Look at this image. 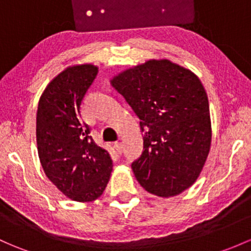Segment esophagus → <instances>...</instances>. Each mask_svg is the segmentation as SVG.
I'll use <instances>...</instances> for the list:
<instances>
[{
	"label": "esophagus",
	"mask_w": 251,
	"mask_h": 251,
	"mask_svg": "<svg viewBox=\"0 0 251 251\" xmlns=\"http://www.w3.org/2000/svg\"><path fill=\"white\" fill-rule=\"evenodd\" d=\"M114 148L115 150H117L118 154H121V152H123V143H121V142H115Z\"/></svg>",
	"instance_id": "1"
}]
</instances>
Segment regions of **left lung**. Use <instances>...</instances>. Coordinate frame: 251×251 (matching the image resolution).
<instances>
[{
	"label": "left lung",
	"instance_id": "obj_1",
	"mask_svg": "<svg viewBox=\"0 0 251 251\" xmlns=\"http://www.w3.org/2000/svg\"><path fill=\"white\" fill-rule=\"evenodd\" d=\"M137 117L143 151L132 170L159 197L181 194L196 181L210 149L209 102L195 73L170 60H149L110 80Z\"/></svg>",
	"mask_w": 251,
	"mask_h": 251
}]
</instances>
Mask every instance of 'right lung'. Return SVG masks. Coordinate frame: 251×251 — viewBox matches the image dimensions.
<instances>
[{
  "instance_id": "right-lung-1",
  "label": "right lung",
  "mask_w": 251,
  "mask_h": 251,
  "mask_svg": "<svg viewBox=\"0 0 251 251\" xmlns=\"http://www.w3.org/2000/svg\"><path fill=\"white\" fill-rule=\"evenodd\" d=\"M91 63L70 66L48 84L38 102L37 149L48 179L65 196L91 202L103 194L113 161L81 120V102L96 78Z\"/></svg>"
}]
</instances>
